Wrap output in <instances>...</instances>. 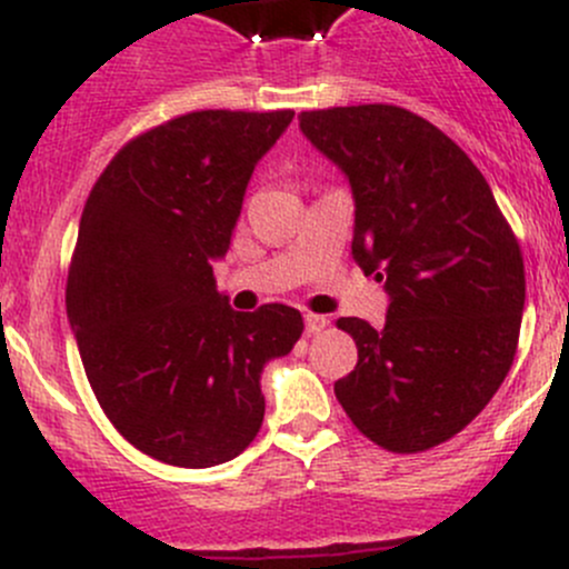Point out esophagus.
I'll return each instance as SVG.
<instances>
[{"mask_svg": "<svg viewBox=\"0 0 569 569\" xmlns=\"http://www.w3.org/2000/svg\"><path fill=\"white\" fill-rule=\"evenodd\" d=\"M327 325H330L327 317H319V313H306V332H308V336H317V332L325 330Z\"/></svg>", "mask_w": 569, "mask_h": 569, "instance_id": "1", "label": "esophagus"}]
</instances>
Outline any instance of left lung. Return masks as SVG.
Masks as SVG:
<instances>
[{
    "instance_id": "left-lung-1",
    "label": "left lung",
    "mask_w": 569,
    "mask_h": 569,
    "mask_svg": "<svg viewBox=\"0 0 569 569\" xmlns=\"http://www.w3.org/2000/svg\"><path fill=\"white\" fill-rule=\"evenodd\" d=\"M352 187V258L386 283V325L343 317L358 366L336 382L355 427L396 455L462 432L501 388L526 306L520 244L468 153L410 109L300 114Z\"/></svg>"
}]
</instances>
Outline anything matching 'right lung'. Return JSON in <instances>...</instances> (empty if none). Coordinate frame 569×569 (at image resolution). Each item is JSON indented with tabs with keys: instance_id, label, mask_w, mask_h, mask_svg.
<instances>
[{
	"instance_id": "obj_1",
	"label": "right lung",
	"mask_w": 569,
	"mask_h": 569,
	"mask_svg": "<svg viewBox=\"0 0 569 569\" xmlns=\"http://www.w3.org/2000/svg\"><path fill=\"white\" fill-rule=\"evenodd\" d=\"M291 118L181 114L120 148L84 203L68 321L101 410L153 460L242 455L263 421V366L300 338V311H233L214 280L252 170Z\"/></svg>"
}]
</instances>
